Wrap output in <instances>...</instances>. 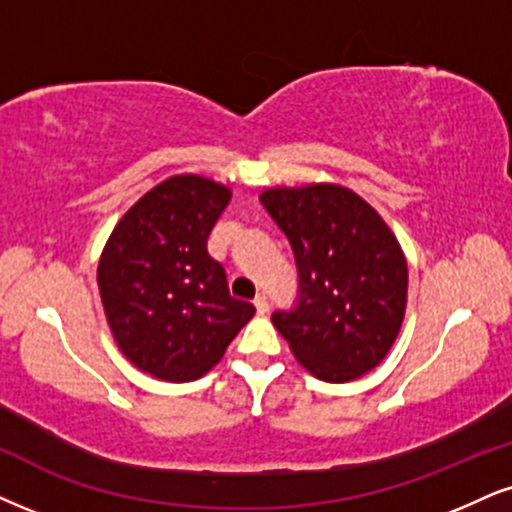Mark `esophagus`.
<instances>
[{"mask_svg":"<svg viewBox=\"0 0 512 512\" xmlns=\"http://www.w3.org/2000/svg\"><path fill=\"white\" fill-rule=\"evenodd\" d=\"M254 306H256V311L261 313V315H263V313H268V308H270V306H268V299H266V296H263V294H258V296H256V299H254Z\"/></svg>","mask_w":512,"mask_h":512,"instance_id":"34e87169","label":"esophagus"}]
</instances>
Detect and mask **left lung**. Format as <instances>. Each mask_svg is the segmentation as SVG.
Returning <instances> with one entry per match:
<instances>
[{"mask_svg":"<svg viewBox=\"0 0 512 512\" xmlns=\"http://www.w3.org/2000/svg\"><path fill=\"white\" fill-rule=\"evenodd\" d=\"M261 204L299 268V306L273 325L313 377L342 384L377 368L399 337L408 263L391 227L349 187H268Z\"/></svg>","mask_w":512,"mask_h":512,"instance_id":"8db88e82","label":"left lung"}]
</instances>
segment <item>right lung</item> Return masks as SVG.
<instances>
[{
	"mask_svg": "<svg viewBox=\"0 0 512 512\" xmlns=\"http://www.w3.org/2000/svg\"><path fill=\"white\" fill-rule=\"evenodd\" d=\"M232 189L182 173L151 187L118 220L97 266L106 323L123 356L156 380L192 382L254 318L206 249Z\"/></svg>",
	"mask_w": 512,
	"mask_h": 512,
	"instance_id": "obj_1",
	"label": "right lung"
}]
</instances>
